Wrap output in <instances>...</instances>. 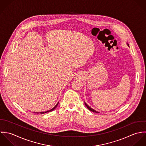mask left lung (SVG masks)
Here are the masks:
<instances>
[{"mask_svg":"<svg viewBox=\"0 0 146 146\" xmlns=\"http://www.w3.org/2000/svg\"><path fill=\"white\" fill-rule=\"evenodd\" d=\"M127 46L129 47V44L127 43ZM85 105H86V107L88 108V109L90 110V111H92V112H95V113H99V112H98L97 111H96L95 110H93L92 108H90L88 106V104L86 103H85Z\"/></svg>","mask_w":146,"mask_h":146,"instance_id":"left-lung-1","label":"left lung"}]
</instances>
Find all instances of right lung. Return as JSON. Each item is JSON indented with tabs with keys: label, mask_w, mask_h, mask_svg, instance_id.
<instances>
[{
	"label": "right lung",
	"mask_w": 146,
	"mask_h": 146,
	"mask_svg": "<svg viewBox=\"0 0 146 146\" xmlns=\"http://www.w3.org/2000/svg\"><path fill=\"white\" fill-rule=\"evenodd\" d=\"M58 104L53 108H52L51 110H49V111H46V112H40V113H42V114H43V113H47V112H51V111H54L56 108V107L58 106ZM38 113V112H37V113Z\"/></svg>",
	"instance_id": "add662e5"
}]
</instances>
